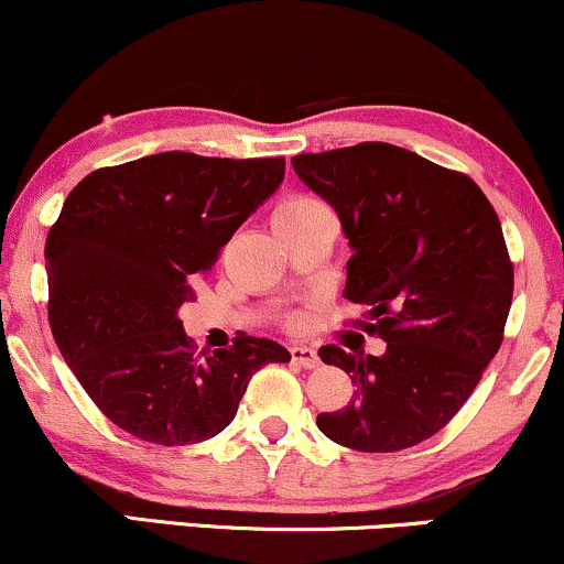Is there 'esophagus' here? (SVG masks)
Listing matches in <instances>:
<instances>
[{
  "label": "esophagus",
  "mask_w": 564,
  "mask_h": 564,
  "mask_svg": "<svg viewBox=\"0 0 564 564\" xmlns=\"http://www.w3.org/2000/svg\"><path fill=\"white\" fill-rule=\"evenodd\" d=\"M290 356L295 364H301L303 369H316L319 367V354L311 346H290Z\"/></svg>",
  "instance_id": "esophagus-1"
}]
</instances>
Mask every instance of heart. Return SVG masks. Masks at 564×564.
<instances>
[{
    "mask_svg": "<svg viewBox=\"0 0 564 564\" xmlns=\"http://www.w3.org/2000/svg\"><path fill=\"white\" fill-rule=\"evenodd\" d=\"M327 214V205L316 200V197H306V195H295L282 200L274 208V216H271V224L276 227H288V224H297V221H306L311 216H319Z\"/></svg>",
    "mask_w": 564,
    "mask_h": 564,
    "instance_id": "obj_1",
    "label": "heart"
}]
</instances>
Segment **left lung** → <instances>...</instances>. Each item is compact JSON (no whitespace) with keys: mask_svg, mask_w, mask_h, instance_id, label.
Listing matches in <instances>:
<instances>
[{"mask_svg":"<svg viewBox=\"0 0 564 564\" xmlns=\"http://www.w3.org/2000/svg\"><path fill=\"white\" fill-rule=\"evenodd\" d=\"M297 178L327 200L350 245L346 295L386 354L319 348L354 401L316 416L329 441L388 454L427 441L465 406L499 354L514 269L473 178L386 142L306 152Z\"/></svg>","mask_w":564,"mask_h":564,"instance_id":"left-lung-1","label":"left lung"}]
</instances>
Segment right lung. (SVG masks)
I'll return each mask as SVG.
<instances>
[{"mask_svg":"<svg viewBox=\"0 0 564 564\" xmlns=\"http://www.w3.org/2000/svg\"><path fill=\"white\" fill-rule=\"evenodd\" d=\"M282 178L284 158L174 150L91 171L65 197L44 245L50 327L112 425L158 446L208 441L263 364L290 361L250 335L195 356L178 319L192 284Z\"/></svg>","mask_w":564,"mask_h":564,"instance_id":"right-lung-1","label":"right lung"}]
</instances>
